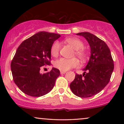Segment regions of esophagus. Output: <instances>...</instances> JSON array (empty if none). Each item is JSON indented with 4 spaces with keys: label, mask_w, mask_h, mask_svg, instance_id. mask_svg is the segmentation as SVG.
<instances>
[{
    "label": "esophagus",
    "mask_w": 124,
    "mask_h": 124,
    "mask_svg": "<svg viewBox=\"0 0 124 124\" xmlns=\"http://www.w3.org/2000/svg\"><path fill=\"white\" fill-rule=\"evenodd\" d=\"M66 73V72H65V71H60V74H65Z\"/></svg>",
    "instance_id": "34e87169"
}]
</instances>
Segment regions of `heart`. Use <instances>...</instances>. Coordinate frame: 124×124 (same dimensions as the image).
I'll use <instances>...</instances> for the list:
<instances>
[{
	"instance_id": "obj_1",
	"label": "heart",
	"mask_w": 124,
	"mask_h": 124,
	"mask_svg": "<svg viewBox=\"0 0 124 124\" xmlns=\"http://www.w3.org/2000/svg\"><path fill=\"white\" fill-rule=\"evenodd\" d=\"M65 42L74 49V55H76L81 60L84 61L87 57V53L84 48V44L82 40L77 38H67ZM60 46L59 42L55 41L50 48V53L53 57H57L60 52ZM79 65V61L77 58L72 59L60 58L55 61L54 66L62 71H67L69 69L77 67Z\"/></svg>"
}]
</instances>
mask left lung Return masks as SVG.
I'll return each instance as SVG.
<instances>
[{"instance_id":"8db88e82","label":"left lung","mask_w":124,"mask_h":124,"mask_svg":"<svg viewBox=\"0 0 124 124\" xmlns=\"http://www.w3.org/2000/svg\"><path fill=\"white\" fill-rule=\"evenodd\" d=\"M77 35L87 40L91 55L84 73L76 74L70 88L76 96L89 98L101 92L109 82L114 69L113 60L109 47L103 40L89 32Z\"/></svg>"}]
</instances>
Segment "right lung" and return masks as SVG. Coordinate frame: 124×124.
<instances>
[{"label":"right lung","instance_id":"add662e5","mask_svg":"<svg viewBox=\"0 0 124 124\" xmlns=\"http://www.w3.org/2000/svg\"><path fill=\"white\" fill-rule=\"evenodd\" d=\"M58 34L40 31L22 42L11 62L13 81L23 93L34 97L45 95L55 86L60 70L52 68L40 74L42 66L50 65L51 47Z\"/></svg>","mask_w":124,"mask_h":124}]
</instances>
